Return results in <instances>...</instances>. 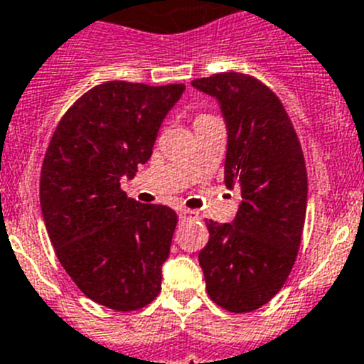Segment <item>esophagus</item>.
Instances as JSON below:
<instances>
[{
  "mask_svg": "<svg viewBox=\"0 0 364 364\" xmlns=\"http://www.w3.org/2000/svg\"><path fill=\"white\" fill-rule=\"evenodd\" d=\"M179 218H181V219L198 218V212L190 210V208H179Z\"/></svg>",
  "mask_w": 364,
  "mask_h": 364,
  "instance_id": "esophagus-1",
  "label": "esophagus"
}]
</instances>
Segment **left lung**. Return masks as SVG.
Here are the masks:
<instances>
[{
	"mask_svg": "<svg viewBox=\"0 0 364 364\" xmlns=\"http://www.w3.org/2000/svg\"><path fill=\"white\" fill-rule=\"evenodd\" d=\"M192 87L221 105L225 183L241 194L234 221H206V292L228 312H252L279 292L296 263L309 194L303 150L283 103L259 80L223 72Z\"/></svg>",
	"mask_w": 364,
	"mask_h": 364,
	"instance_id": "8db88e82",
	"label": "left lung"
}]
</instances>
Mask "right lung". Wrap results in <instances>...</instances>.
<instances>
[{"label":"right lung","mask_w":364,"mask_h":364,"mask_svg":"<svg viewBox=\"0 0 364 364\" xmlns=\"http://www.w3.org/2000/svg\"><path fill=\"white\" fill-rule=\"evenodd\" d=\"M185 85L107 81L61 117L45 154L39 201L55 255L81 292L116 312H132L161 292L178 215L127 198L152 156L158 130Z\"/></svg>","instance_id":"add662e5"}]
</instances>
